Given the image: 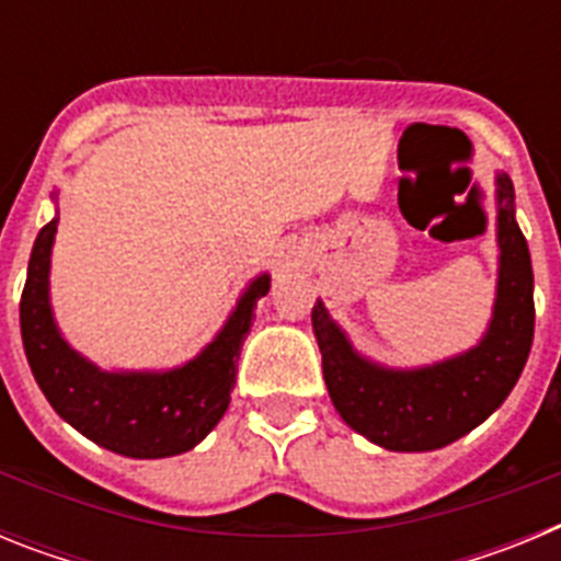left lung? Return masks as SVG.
Listing matches in <instances>:
<instances>
[{
	"label": "left lung",
	"instance_id": "obj_1",
	"mask_svg": "<svg viewBox=\"0 0 561 561\" xmlns=\"http://www.w3.org/2000/svg\"><path fill=\"white\" fill-rule=\"evenodd\" d=\"M497 185V295L478 345L421 368H388L351 345L323 300L311 309L323 376L336 413L351 430L390 453H430L463 438L508 399L531 354V252L514 219L508 173Z\"/></svg>",
	"mask_w": 561,
	"mask_h": 561
}]
</instances>
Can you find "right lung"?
I'll return each mask as SVG.
<instances>
[{"label":"right lung","mask_w":561,"mask_h":561,"mask_svg":"<svg viewBox=\"0 0 561 561\" xmlns=\"http://www.w3.org/2000/svg\"><path fill=\"white\" fill-rule=\"evenodd\" d=\"M58 202V193H53ZM58 216L42 227L30 252L19 323L30 370L67 424L98 447L126 458H171L207 438L230 408L236 365L257 300L272 277H252L221 331L185 365L168 370H103L78 354L53 314L49 261Z\"/></svg>","instance_id":"1"}]
</instances>
